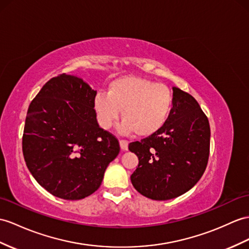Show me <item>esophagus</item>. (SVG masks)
Wrapping results in <instances>:
<instances>
[{
	"label": "esophagus",
	"mask_w": 249,
	"mask_h": 249,
	"mask_svg": "<svg viewBox=\"0 0 249 249\" xmlns=\"http://www.w3.org/2000/svg\"><path fill=\"white\" fill-rule=\"evenodd\" d=\"M120 143V148L123 151H126L128 150V145H129V142L128 141H124V139H121V141L119 142Z\"/></svg>",
	"instance_id": "esophagus-1"
}]
</instances>
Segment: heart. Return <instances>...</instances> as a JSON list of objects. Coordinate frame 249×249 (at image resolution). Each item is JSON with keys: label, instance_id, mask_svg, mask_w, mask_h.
<instances>
[{"label": "heart", "instance_id": "heart-1", "mask_svg": "<svg viewBox=\"0 0 249 249\" xmlns=\"http://www.w3.org/2000/svg\"><path fill=\"white\" fill-rule=\"evenodd\" d=\"M172 104V92L165 84L142 77L124 76L108 84L107 94L96 96L95 110L104 129H110L123 110L120 132H135L136 135L145 137L162 128Z\"/></svg>", "mask_w": 249, "mask_h": 249}]
</instances>
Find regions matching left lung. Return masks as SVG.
Instances as JSON below:
<instances>
[{"instance_id": "obj_1", "label": "left lung", "mask_w": 249, "mask_h": 249, "mask_svg": "<svg viewBox=\"0 0 249 249\" xmlns=\"http://www.w3.org/2000/svg\"><path fill=\"white\" fill-rule=\"evenodd\" d=\"M173 107L154 134L129 144L138 157L131 175L135 189L155 201H167L190 190L207 167L209 121L193 97L173 88Z\"/></svg>"}]
</instances>
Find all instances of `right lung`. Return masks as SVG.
Returning <instances> with one entry per match:
<instances>
[{
    "instance_id": "add662e5",
    "label": "right lung",
    "mask_w": 249,
    "mask_h": 249,
    "mask_svg": "<svg viewBox=\"0 0 249 249\" xmlns=\"http://www.w3.org/2000/svg\"><path fill=\"white\" fill-rule=\"evenodd\" d=\"M96 94L81 78L61 74L29 105L24 160L39 185L57 197L75 201L92 195L120 151L118 139L97 121Z\"/></svg>"
}]
</instances>
